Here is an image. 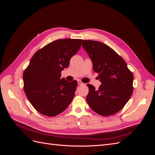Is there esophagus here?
Returning <instances> with one entry per match:
<instances>
[{"label": "esophagus", "instance_id": "obj_1", "mask_svg": "<svg viewBox=\"0 0 155 155\" xmlns=\"http://www.w3.org/2000/svg\"><path fill=\"white\" fill-rule=\"evenodd\" d=\"M78 85H83V83L81 81H80V80H78Z\"/></svg>", "mask_w": 155, "mask_h": 155}]
</instances>
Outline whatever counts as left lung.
<instances>
[{
	"label": "left lung",
	"mask_w": 155,
	"mask_h": 155,
	"mask_svg": "<svg viewBox=\"0 0 155 155\" xmlns=\"http://www.w3.org/2000/svg\"><path fill=\"white\" fill-rule=\"evenodd\" d=\"M82 46L101 83L98 89L87 85L88 104L101 116L114 114L122 109L132 95L133 74L124 59L109 46L92 40H83Z\"/></svg>",
	"instance_id": "1"
}]
</instances>
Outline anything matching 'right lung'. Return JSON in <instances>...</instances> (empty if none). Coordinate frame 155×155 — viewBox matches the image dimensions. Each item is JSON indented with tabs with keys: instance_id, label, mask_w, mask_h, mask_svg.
<instances>
[{
	"instance_id": "add662e5",
	"label": "right lung",
	"mask_w": 155,
	"mask_h": 155,
	"mask_svg": "<svg viewBox=\"0 0 155 155\" xmlns=\"http://www.w3.org/2000/svg\"><path fill=\"white\" fill-rule=\"evenodd\" d=\"M81 42L82 39H58L33 55L23 73V82L28 100L39 113L55 116L72 101L78 82L61 79V72L68 67Z\"/></svg>"
}]
</instances>
